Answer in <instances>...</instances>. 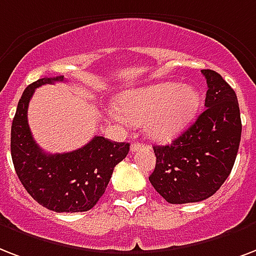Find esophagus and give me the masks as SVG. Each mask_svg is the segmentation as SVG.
<instances>
[{
    "mask_svg": "<svg viewBox=\"0 0 256 256\" xmlns=\"http://www.w3.org/2000/svg\"><path fill=\"white\" fill-rule=\"evenodd\" d=\"M142 148H145V145H144V144H140V142H134V144L132 145V148H130V150H132V153H134V152L142 149Z\"/></svg>",
    "mask_w": 256,
    "mask_h": 256,
    "instance_id": "esophagus-1",
    "label": "esophagus"
}]
</instances>
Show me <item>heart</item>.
I'll return each instance as SVG.
<instances>
[{"instance_id":"obj_1","label":"heart","mask_w":256,"mask_h":256,"mask_svg":"<svg viewBox=\"0 0 256 256\" xmlns=\"http://www.w3.org/2000/svg\"><path fill=\"white\" fill-rule=\"evenodd\" d=\"M200 106V95L190 86L164 82L124 92L118 110L130 124H145L154 140H169L189 124Z\"/></svg>"}]
</instances>
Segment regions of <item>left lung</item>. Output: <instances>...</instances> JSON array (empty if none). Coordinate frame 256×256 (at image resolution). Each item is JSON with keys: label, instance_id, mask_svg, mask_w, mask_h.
<instances>
[{"label": "left lung", "instance_id": "left-lung-1", "mask_svg": "<svg viewBox=\"0 0 256 256\" xmlns=\"http://www.w3.org/2000/svg\"><path fill=\"white\" fill-rule=\"evenodd\" d=\"M208 91L206 110L170 145L154 146L149 181L170 204L202 202L218 192L236 160L242 136L239 103L222 75L202 70Z\"/></svg>", "mask_w": 256, "mask_h": 256}]
</instances>
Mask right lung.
<instances>
[{
    "mask_svg": "<svg viewBox=\"0 0 256 256\" xmlns=\"http://www.w3.org/2000/svg\"><path fill=\"white\" fill-rule=\"evenodd\" d=\"M63 80L64 76L42 78L25 88L12 122V160L21 184L38 204L54 212H86L103 196L130 145L96 136L70 153L50 154L37 145L28 124L29 100L37 87Z\"/></svg>",
    "mask_w": 256,
    "mask_h": 256,
    "instance_id": "add662e5",
    "label": "right lung"
}]
</instances>
